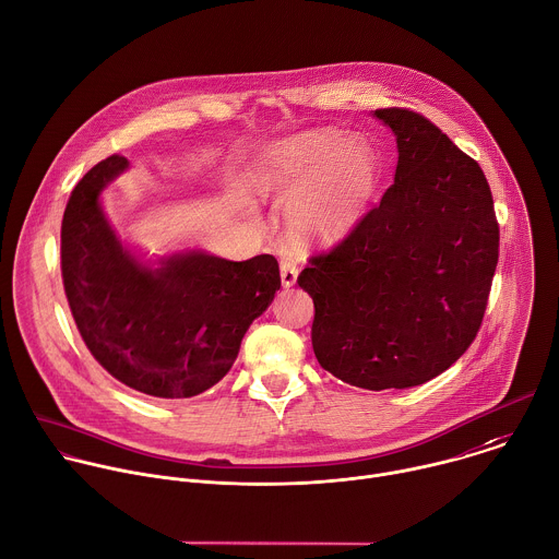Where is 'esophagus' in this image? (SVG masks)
I'll return each instance as SVG.
<instances>
[{"label":"esophagus","mask_w":559,"mask_h":559,"mask_svg":"<svg viewBox=\"0 0 559 559\" xmlns=\"http://www.w3.org/2000/svg\"><path fill=\"white\" fill-rule=\"evenodd\" d=\"M298 278V265L296 261L292 259H283L281 261V281H283V287H292Z\"/></svg>","instance_id":"34e87169"}]
</instances>
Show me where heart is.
Returning <instances> with one entry per match:
<instances>
[{"instance_id": "obj_1", "label": "heart", "mask_w": 559, "mask_h": 559, "mask_svg": "<svg viewBox=\"0 0 559 559\" xmlns=\"http://www.w3.org/2000/svg\"><path fill=\"white\" fill-rule=\"evenodd\" d=\"M257 189L289 200L287 224L298 239L344 233L376 189L378 159L359 140L302 133L270 144L254 166Z\"/></svg>"}]
</instances>
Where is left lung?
Here are the masks:
<instances>
[{"mask_svg":"<svg viewBox=\"0 0 559 559\" xmlns=\"http://www.w3.org/2000/svg\"><path fill=\"white\" fill-rule=\"evenodd\" d=\"M397 138L395 183L298 285L313 298L311 344L324 370L366 389H411L474 342L498 263L487 177L426 116L376 109Z\"/></svg>","mask_w":559,"mask_h":559,"instance_id":"8db88e82","label":"left lung"}]
</instances>
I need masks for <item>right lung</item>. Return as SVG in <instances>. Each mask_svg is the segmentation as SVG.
<instances>
[{"mask_svg":"<svg viewBox=\"0 0 559 559\" xmlns=\"http://www.w3.org/2000/svg\"><path fill=\"white\" fill-rule=\"evenodd\" d=\"M129 166L109 155L74 186L61 224V276L94 359L124 386L162 400L213 389L281 287L272 254L226 261L202 250L142 265L105 219L98 195Z\"/></svg>","mask_w":559,"mask_h":559,"instance_id":"add662e5","label":"right lung"}]
</instances>
